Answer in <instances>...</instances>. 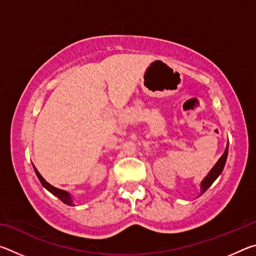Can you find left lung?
<instances>
[{
  "label": "left lung",
  "instance_id": "8db88e82",
  "mask_svg": "<svg viewBox=\"0 0 256 256\" xmlns=\"http://www.w3.org/2000/svg\"><path fill=\"white\" fill-rule=\"evenodd\" d=\"M227 156H228V144L226 146V150H224V154L220 157V159L216 162V164H214V167H212V170L209 172V174H208L204 180H203L201 182V194H203L206 192V190L210 188V186L212 185V183L218 178L219 175L222 174V172L224 170V164H226V160H227Z\"/></svg>",
  "mask_w": 256,
  "mask_h": 256
}]
</instances>
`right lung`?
I'll return each instance as SVG.
<instances>
[{"mask_svg": "<svg viewBox=\"0 0 256 256\" xmlns=\"http://www.w3.org/2000/svg\"><path fill=\"white\" fill-rule=\"evenodd\" d=\"M34 172H36L38 180H40L42 185L44 186V188L47 190H50V192L53 194V196H58L60 201H62L63 203H66V204H68V206H74V204H73V201H72V198L70 196V193H68V192H66V190H60L58 188H54L53 185H50V183H47V182L44 178H42V176L40 174V172H38L36 168H34Z\"/></svg>", "mask_w": 256, "mask_h": 256, "instance_id": "1", "label": "right lung"}]
</instances>
